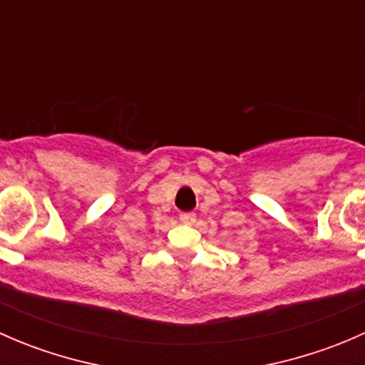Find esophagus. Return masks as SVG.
I'll use <instances>...</instances> for the list:
<instances>
[{
    "mask_svg": "<svg viewBox=\"0 0 365 365\" xmlns=\"http://www.w3.org/2000/svg\"><path fill=\"white\" fill-rule=\"evenodd\" d=\"M180 220H182L183 224H192L194 220H196V215H194L192 212H182L180 213Z\"/></svg>",
    "mask_w": 365,
    "mask_h": 365,
    "instance_id": "1",
    "label": "esophagus"
}]
</instances>
